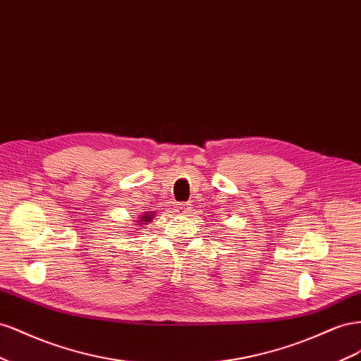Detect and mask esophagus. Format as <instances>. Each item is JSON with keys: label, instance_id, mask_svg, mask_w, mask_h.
Wrapping results in <instances>:
<instances>
[{"label": "esophagus", "instance_id": "obj_1", "mask_svg": "<svg viewBox=\"0 0 361 361\" xmlns=\"http://www.w3.org/2000/svg\"><path fill=\"white\" fill-rule=\"evenodd\" d=\"M178 212H180L181 214H188V213L190 212V204H188V202L180 204V205H178Z\"/></svg>", "mask_w": 361, "mask_h": 361}]
</instances>
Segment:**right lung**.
Masks as SVG:
<instances>
[{"label": "right lung", "mask_w": 361, "mask_h": 361, "mask_svg": "<svg viewBox=\"0 0 361 361\" xmlns=\"http://www.w3.org/2000/svg\"><path fill=\"white\" fill-rule=\"evenodd\" d=\"M149 221H152V214H148V213H145V214H143L142 216V218H140V224H148Z\"/></svg>", "instance_id": "add662e5"}]
</instances>
